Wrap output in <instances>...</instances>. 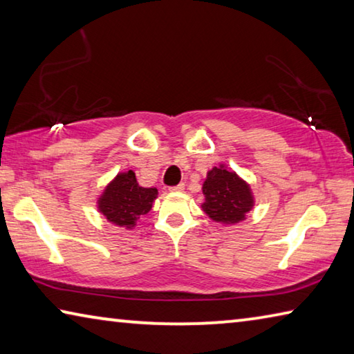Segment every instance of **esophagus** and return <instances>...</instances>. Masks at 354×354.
<instances>
[{"label":"esophagus","instance_id":"34e87169","mask_svg":"<svg viewBox=\"0 0 354 354\" xmlns=\"http://www.w3.org/2000/svg\"><path fill=\"white\" fill-rule=\"evenodd\" d=\"M171 192H183L184 190V184H178V185H173V187H170Z\"/></svg>","mask_w":354,"mask_h":354}]
</instances>
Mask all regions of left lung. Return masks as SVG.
<instances>
[{"instance_id": "8db88e82", "label": "left lung", "mask_w": 354, "mask_h": 354, "mask_svg": "<svg viewBox=\"0 0 354 354\" xmlns=\"http://www.w3.org/2000/svg\"><path fill=\"white\" fill-rule=\"evenodd\" d=\"M203 211L209 218L221 225L241 223L254 206L250 184L225 164L207 171L203 183Z\"/></svg>"}]
</instances>
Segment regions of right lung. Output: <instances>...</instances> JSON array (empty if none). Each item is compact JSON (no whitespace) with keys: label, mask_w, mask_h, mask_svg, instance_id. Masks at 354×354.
<instances>
[{"label":"right lung","mask_w":354,"mask_h":354,"mask_svg":"<svg viewBox=\"0 0 354 354\" xmlns=\"http://www.w3.org/2000/svg\"><path fill=\"white\" fill-rule=\"evenodd\" d=\"M158 189L142 187L133 170L120 171L98 196L97 207L112 225L133 230L142 215L151 211Z\"/></svg>","instance_id":"add662e5"}]
</instances>
